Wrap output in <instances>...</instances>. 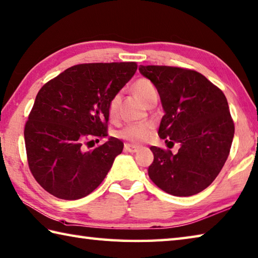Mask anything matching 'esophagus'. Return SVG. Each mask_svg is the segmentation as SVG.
<instances>
[{
  "label": "esophagus",
  "instance_id": "obj_1",
  "mask_svg": "<svg viewBox=\"0 0 258 258\" xmlns=\"http://www.w3.org/2000/svg\"><path fill=\"white\" fill-rule=\"evenodd\" d=\"M124 149L126 152H130V153H135L138 152V150L140 149L138 145H133V144H125Z\"/></svg>",
  "mask_w": 258,
  "mask_h": 258
}]
</instances>
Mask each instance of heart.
I'll use <instances>...</instances> for the list:
<instances>
[{"label": "heart", "instance_id": "obj_1", "mask_svg": "<svg viewBox=\"0 0 258 258\" xmlns=\"http://www.w3.org/2000/svg\"><path fill=\"white\" fill-rule=\"evenodd\" d=\"M133 88H134L135 94L138 95L145 104L148 103L151 98L158 96L155 86L151 83L149 79L141 78L139 80H136ZM118 103H119V95L116 94L115 96H113V98L110 99V102L108 104V114L110 117H114L116 113H117ZM152 131H153V124L149 122L128 124L126 125L124 128L119 131L117 133V136L123 140L130 141V142L140 143L150 139L151 135H152Z\"/></svg>", "mask_w": 258, "mask_h": 258}]
</instances>
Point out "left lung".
Returning <instances> with one entry per match:
<instances>
[{
    "label": "left lung",
    "mask_w": 258,
    "mask_h": 258,
    "mask_svg": "<svg viewBox=\"0 0 258 258\" xmlns=\"http://www.w3.org/2000/svg\"><path fill=\"white\" fill-rule=\"evenodd\" d=\"M158 89L164 115L159 135L179 143L178 153L151 146L149 176L160 189L189 197L209 186L230 152L235 126L221 90L195 70L169 66H140Z\"/></svg>",
    "instance_id": "obj_1"
}]
</instances>
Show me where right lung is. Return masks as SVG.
<instances>
[{
    "label": "right lung",
    "instance_id": "add662e5",
    "mask_svg": "<svg viewBox=\"0 0 258 258\" xmlns=\"http://www.w3.org/2000/svg\"><path fill=\"white\" fill-rule=\"evenodd\" d=\"M136 62L82 63L42 86L24 127L28 163L49 194L77 200L103 182L123 142L107 136L108 104L133 77Z\"/></svg>",
    "mask_w": 258,
    "mask_h": 258
}]
</instances>
